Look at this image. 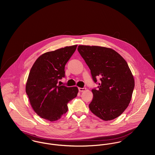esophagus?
<instances>
[{"label":"esophagus","mask_w":155,"mask_h":155,"mask_svg":"<svg viewBox=\"0 0 155 155\" xmlns=\"http://www.w3.org/2000/svg\"><path fill=\"white\" fill-rule=\"evenodd\" d=\"M78 89H79V91H80V92H83V91H84L86 90V88H79Z\"/></svg>","instance_id":"34e87169"}]
</instances>
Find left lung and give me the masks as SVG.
<instances>
[{
    "mask_svg": "<svg viewBox=\"0 0 155 155\" xmlns=\"http://www.w3.org/2000/svg\"><path fill=\"white\" fill-rule=\"evenodd\" d=\"M78 51L89 68L94 83L98 84V89H92L90 110L106 121L116 118L128 106L135 86L127 61L108 48L79 45Z\"/></svg>",
    "mask_w": 155,
    "mask_h": 155,
    "instance_id": "1",
    "label": "left lung"
}]
</instances>
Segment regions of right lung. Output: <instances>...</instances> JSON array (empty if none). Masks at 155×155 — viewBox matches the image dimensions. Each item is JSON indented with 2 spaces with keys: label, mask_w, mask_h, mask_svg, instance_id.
I'll return each instance as SVG.
<instances>
[{
  "label": "right lung",
  "mask_w": 155,
  "mask_h": 155,
  "mask_svg": "<svg viewBox=\"0 0 155 155\" xmlns=\"http://www.w3.org/2000/svg\"><path fill=\"white\" fill-rule=\"evenodd\" d=\"M66 46L41 55L31 67L25 87L35 111L41 117L55 121L68 110L67 104L76 97L77 87L58 85L65 77V66L76 49Z\"/></svg>",
  "instance_id": "add662e5"
}]
</instances>
